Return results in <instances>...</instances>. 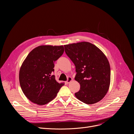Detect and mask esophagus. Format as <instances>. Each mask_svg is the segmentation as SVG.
Here are the masks:
<instances>
[{
	"mask_svg": "<svg viewBox=\"0 0 134 134\" xmlns=\"http://www.w3.org/2000/svg\"><path fill=\"white\" fill-rule=\"evenodd\" d=\"M72 80H73V79L71 78V77H68L66 82H67V83H69V82H71Z\"/></svg>",
	"mask_w": 134,
	"mask_h": 134,
	"instance_id": "1",
	"label": "esophagus"
}]
</instances>
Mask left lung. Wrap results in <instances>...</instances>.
I'll list each match as a JSON object with an SVG mask.
<instances>
[{"mask_svg": "<svg viewBox=\"0 0 134 134\" xmlns=\"http://www.w3.org/2000/svg\"><path fill=\"white\" fill-rule=\"evenodd\" d=\"M64 47L75 66V80L80 85L75 97L86 104L99 102L107 94L110 84V66L107 56L99 48L87 42Z\"/></svg>", "mask_w": 134, "mask_h": 134, "instance_id": "left-lung-1", "label": "left lung"}]
</instances>
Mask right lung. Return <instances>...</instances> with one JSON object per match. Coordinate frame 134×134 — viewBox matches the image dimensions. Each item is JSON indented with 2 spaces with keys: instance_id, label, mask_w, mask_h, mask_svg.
<instances>
[{
  "instance_id": "obj_1",
  "label": "right lung",
  "mask_w": 134,
  "mask_h": 134,
  "mask_svg": "<svg viewBox=\"0 0 134 134\" xmlns=\"http://www.w3.org/2000/svg\"><path fill=\"white\" fill-rule=\"evenodd\" d=\"M64 52L63 46H40L29 53L19 73L20 87L28 99L38 105L50 102L65 83L55 80L54 62Z\"/></svg>"
}]
</instances>
